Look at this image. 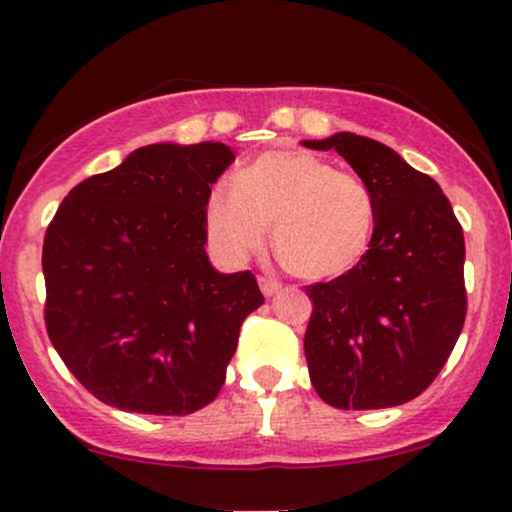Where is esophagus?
<instances>
[{
	"label": "esophagus",
	"instance_id": "esophagus-1",
	"mask_svg": "<svg viewBox=\"0 0 512 512\" xmlns=\"http://www.w3.org/2000/svg\"><path fill=\"white\" fill-rule=\"evenodd\" d=\"M260 289H262V293L264 296H272V293H276L281 289V284H279V279H274V276H260Z\"/></svg>",
	"mask_w": 512,
	"mask_h": 512
}]
</instances>
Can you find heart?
<instances>
[{"instance_id": "heart-1", "label": "heart", "mask_w": 512, "mask_h": 512, "mask_svg": "<svg viewBox=\"0 0 512 512\" xmlns=\"http://www.w3.org/2000/svg\"><path fill=\"white\" fill-rule=\"evenodd\" d=\"M207 233L226 260H245L267 243L291 274L327 279L349 272L366 255L375 202L354 173L308 151H269L240 168L207 202Z\"/></svg>"}]
</instances>
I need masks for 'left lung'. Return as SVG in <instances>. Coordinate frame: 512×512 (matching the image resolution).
Returning a JSON list of instances; mask_svg holds the SVG:
<instances>
[{"instance_id":"obj_1","label":"left lung","mask_w":512,"mask_h":512,"mask_svg":"<svg viewBox=\"0 0 512 512\" xmlns=\"http://www.w3.org/2000/svg\"><path fill=\"white\" fill-rule=\"evenodd\" d=\"M303 146L337 151L375 202L366 255L337 279L305 286L310 383L337 409L397 407L436 380L462 332V226L438 182L390 146L351 132Z\"/></svg>"}]
</instances>
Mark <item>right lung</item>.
Returning <instances> with one entry per match:
<instances>
[{
	"instance_id": "1",
	"label": "right lung",
	"mask_w": 512,
	"mask_h": 512,
	"mask_svg": "<svg viewBox=\"0 0 512 512\" xmlns=\"http://www.w3.org/2000/svg\"><path fill=\"white\" fill-rule=\"evenodd\" d=\"M226 144H151L74 187L45 231V327L93 397L185 416L219 395L245 317L264 303L252 272L209 264L211 185Z\"/></svg>"
}]
</instances>
